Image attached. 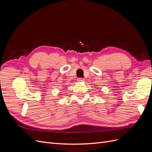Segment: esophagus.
Instances as JSON below:
<instances>
[{
  "label": "esophagus",
  "mask_w": 152,
  "mask_h": 152,
  "mask_svg": "<svg viewBox=\"0 0 152 152\" xmlns=\"http://www.w3.org/2000/svg\"><path fill=\"white\" fill-rule=\"evenodd\" d=\"M77 81L79 82H82L84 81V79H82V78H79V79H77Z\"/></svg>",
  "instance_id": "1"
}]
</instances>
